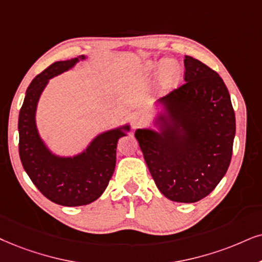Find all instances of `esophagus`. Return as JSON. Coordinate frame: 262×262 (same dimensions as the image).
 Returning a JSON list of instances; mask_svg holds the SVG:
<instances>
[{
  "label": "esophagus",
  "instance_id": "1",
  "mask_svg": "<svg viewBox=\"0 0 262 262\" xmlns=\"http://www.w3.org/2000/svg\"><path fill=\"white\" fill-rule=\"evenodd\" d=\"M129 120H130L132 125L135 128V127H139V125H141L142 123H144L145 116L140 111H134L129 115Z\"/></svg>",
  "mask_w": 262,
  "mask_h": 262
}]
</instances>
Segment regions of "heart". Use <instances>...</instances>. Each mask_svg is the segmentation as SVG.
Instances as JSON below:
<instances>
[{
    "label": "heart",
    "instance_id": "b5f03b06",
    "mask_svg": "<svg viewBox=\"0 0 262 262\" xmlns=\"http://www.w3.org/2000/svg\"><path fill=\"white\" fill-rule=\"evenodd\" d=\"M181 66L174 59H151L141 66V75L152 77L158 74V85L163 92L173 91L181 78Z\"/></svg>",
    "mask_w": 262,
    "mask_h": 262
}]
</instances>
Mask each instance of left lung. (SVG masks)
Wrapping results in <instances>:
<instances>
[{"label":"left lung","mask_w":262,"mask_h":262,"mask_svg":"<svg viewBox=\"0 0 262 262\" xmlns=\"http://www.w3.org/2000/svg\"><path fill=\"white\" fill-rule=\"evenodd\" d=\"M185 83L156 101L157 128L135 130L156 186L168 200L194 203L225 177L236 117L223 78L185 55Z\"/></svg>","instance_id":"8db88e82"}]
</instances>
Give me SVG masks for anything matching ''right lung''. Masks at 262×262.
Returning a JSON list of instances; mask_svg holds the SVG:
<instances>
[{
    "mask_svg": "<svg viewBox=\"0 0 262 262\" xmlns=\"http://www.w3.org/2000/svg\"><path fill=\"white\" fill-rule=\"evenodd\" d=\"M85 59V55H79L70 60L55 61L36 76L19 112V156L23 167L43 196L64 207L89 204L104 193L115 171L117 142L130 130V125L124 124L98 134L75 156L53 154L39 137L36 111L49 79Z\"/></svg>",
    "mask_w": 262,
    "mask_h": 262,
    "instance_id": "obj_1",
    "label": "right lung"
}]
</instances>
